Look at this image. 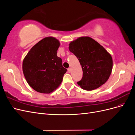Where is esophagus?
<instances>
[{
    "label": "esophagus",
    "instance_id": "34e87169",
    "mask_svg": "<svg viewBox=\"0 0 135 135\" xmlns=\"http://www.w3.org/2000/svg\"><path fill=\"white\" fill-rule=\"evenodd\" d=\"M68 72H69V73H70V72L71 71V69L70 68H68Z\"/></svg>",
    "mask_w": 135,
    "mask_h": 135
}]
</instances>
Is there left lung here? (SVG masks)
Listing matches in <instances>:
<instances>
[{
	"mask_svg": "<svg viewBox=\"0 0 135 135\" xmlns=\"http://www.w3.org/2000/svg\"><path fill=\"white\" fill-rule=\"evenodd\" d=\"M69 50L78 59L83 71L77 84L91 91L103 85L111 74L113 60L105 49L91 38H78L69 44Z\"/></svg>",
	"mask_w": 135,
	"mask_h": 135,
	"instance_id": "1",
	"label": "left lung"
}]
</instances>
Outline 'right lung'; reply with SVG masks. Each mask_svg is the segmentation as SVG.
Masks as SVG:
<instances>
[{
    "mask_svg": "<svg viewBox=\"0 0 135 135\" xmlns=\"http://www.w3.org/2000/svg\"><path fill=\"white\" fill-rule=\"evenodd\" d=\"M60 46L53 37L43 39L31 48L23 59L22 70L28 84L40 93H50L61 83L67 69L57 56Z\"/></svg>",
    "mask_w": 135,
    "mask_h": 135,
    "instance_id": "right-lung-1",
    "label": "right lung"
}]
</instances>
